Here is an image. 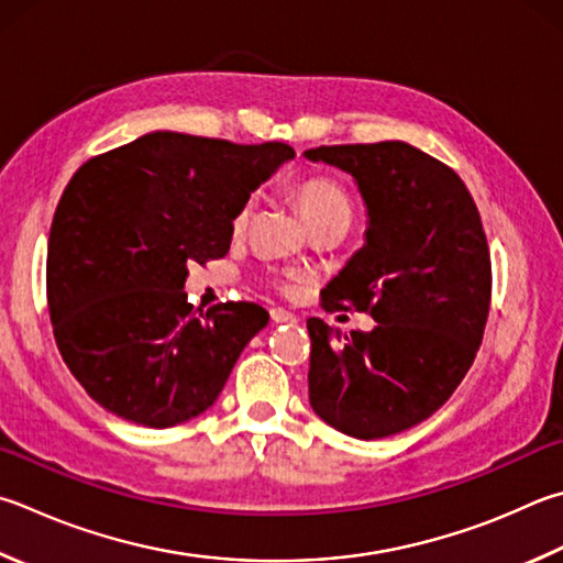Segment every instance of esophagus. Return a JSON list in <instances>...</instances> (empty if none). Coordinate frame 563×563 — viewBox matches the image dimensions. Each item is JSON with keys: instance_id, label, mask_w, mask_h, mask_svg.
<instances>
[{"instance_id": "34e87169", "label": "esophagus", "mask_w": 563, "mask_h": 563, "mask_svg": "<svg viewBox=\"0 0 563 563\" xmlns=\"http://www.w3.org/2000/svg\"><path fill=\"white\" fill-rule=\"evenodd\" d=\"M271 320H273L275 324H295V322H298V317H295V314L288 312V310H283V308H273V310H271Z\"/></svg>"}]
</instances>
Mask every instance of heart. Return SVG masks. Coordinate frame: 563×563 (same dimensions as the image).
Masks as SVG:
<instances>
[{
  "instance_id": "1",
  "label": "heart",
  "mask_w": 563,
  "mask_h": 563,
  "mask_svg": "<svg viewBox=\"0 0 563 563\" xmlns=\"http://www.w3.org/2000/svg\"><path fill=\"white\" fill-rule=\"evenodd\" d=\"M295 199H298V207L302 211L305 221H308L310 231L327 227V223H346V227H350L352 213H354L352 199L336 181L327 177L305 179L298 184V189H295ZM251 209H253L251 199L241 203V209L233 213V221H231L233 231L241 233L249 227Z\"/></svg>"
}]
</instances>
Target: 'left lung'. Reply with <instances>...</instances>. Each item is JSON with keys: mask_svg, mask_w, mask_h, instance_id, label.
<instances>
[{"mask_svg": "<svg viewBox=\"0 0 563 563\" xmlns=\"http://www.w3.org/2000/svg\"><path fill=\"white\" fill-rule=\"evenodd\" d=\"M305 157L352 175L369 213L364 249L322 290V310L376 320L342 334L310 317V404L362 441L401 433L451 398L483 342L493 265L479 211L451 167L406 142Z\"/></svg>", "mask_w": 563, "mask_h": 563, "instance_id": "left-lung-1", "label": "left lung"}]
</instances>
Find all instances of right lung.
Returning a JSON list of instances; mask_svg holds the SVG:
<instances>
[{
  "label": "right lung",
  "instance_id": "1",
  "mask_svg": "<svg viewBox=\"0 0 563 563\" xmlns=\"http://www.w3.org/2000/svg\"><path fill=\"white\" fill-rule=\"evenodd\" d=\"M295 152L285 142L150 132L88 159L48 233L46 300L58 352L106 411L169 428L217 401L268 312L194 310L189 265L223 258L241 203Z\"/></svg>",
  "mask_w": 563,
  "mask_h": 563
}]
</instances>
